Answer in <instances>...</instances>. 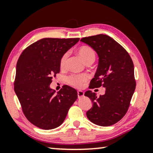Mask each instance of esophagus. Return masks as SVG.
Returning a JSON list of instances; mask_svg holds the SVG:
<instances>
[{
  "label": "esophagus",
  "mask_w": 153,
  "mask_h": 153,
  "mask_svg": "<svg viewBox=\"0 0 153 153\" xmlns=\"http://www.w3.org/2000/svg\"><path fill=\"white\" fill-rule=\"evenodd\" d=\"M77 95H78V98H81L84 96V93L81 91H77Z\"/></svg>",
  "instance_id": "esophagus-1"
}]
</instances>
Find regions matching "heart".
Returning a JSON list of instances; mask_svg holds the SVG:
<instances>
[{
  "instance_id": "heart-1",
  "label": "heart",
  "mask_w": 153,
  "mask_h": 153,
  "mask_svg": "<svg viewBox=\"0 0 153 153\" xmlns=\"http://www.w3.org/2000/svg\"><path fill=\"white\" fill-rule=\"evenodd\" d=\"M79 56L83 60L85 64L93 63L95 60V53L92 48L87 47V46H83L79 48L77 51ZM68 53H64L60 58V66L61 68H64L66 66L67 61L68 58ZM87 77L84 74L81 75H70L67 78V82L68 84L72 85L75 88H80L82 86L83 83L86 81Z\"/></svg>"
}]
</instances>
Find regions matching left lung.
Instances as JSON below:
<instances>
[{
    "mask_svg": "<svg viewBox=\"0 0 153 153\" xmlns=\"http://www.w3.org/2000/svg\"><path fill=\"white\" fill-rule=\"evenodd\" d=\"M97 52L98 67L89 88L103 86L105 94L97 97L88 91L85 96L92 100L93 106L86 112L90 121L107 127L118 123L128 110L136 88L132 60L127 51L106 35L100 34L81 39Z\"/></svg>",
    "mask_w": 153,
    "mask_h": 153,
    "instance_id": "left-lung-1",
    "label": "left lung"
}]
</instances>
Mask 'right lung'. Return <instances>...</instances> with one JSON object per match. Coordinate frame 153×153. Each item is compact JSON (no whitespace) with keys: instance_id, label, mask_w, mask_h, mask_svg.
<instances>
[{"instance_id":"obj_1","label":"right lung","mask_w":153,"mask_h":153,"mask_svg":"<svg viewBox=\"0 0 153 153\" xmlns=\"http://www.w3.org/2000/svg\"><path fill=\"white\" fill-rule=\"evenodd\" d=\"M79 38H43L26 48L16 63L14 92L23 113L39 128L51 129L63 123L77 91L65 85L56 94L50 88L60 72V58Z\"/></svg>"}]
</instances>
